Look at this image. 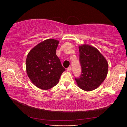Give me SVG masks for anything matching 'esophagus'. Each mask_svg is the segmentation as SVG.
Wrapping results in <instances>:
<instances>
[{"mask_svg":"<svg viewBox=\"0 0 127 127\" xmlns=\"http://www.w3.org/2000/svg\"><path fill=\"white\" fill-rule=\"evenodd\" d=\"M71 69H72V67H71V66H69V67H67V72H70V71L71 70Z\"/></svg>","mask_w":127,"mask_h":127,"instance_id":"obj_1","label":"esophagus"}]
</instances>
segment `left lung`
I'll return each mask as SVG.
<instances>
[{
  "mask_svg": "<svg viewBox=\"0 0 127 127\" xmlns=\"http://www.w3.org/2000/svg\"><path fill=\"white\" fill-rule=\"evenodd\" d=\"M79 49L81 73L79 78H75V80L81 89L93 91L106 77L108 64L101 53L90 45L83 44L79 46Z\"/></svg>",
  "mask_w": 127,
  "mask_h": 127,
  "instance_id": "1",
  "label": "left lung"
}]
</instances>
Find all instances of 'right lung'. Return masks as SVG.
Returning a JSON list of instances; mask_svg holds the SVG:
<instances>
[{
    "label": "right lung",
    "instance_id": "1",
    "mask_svg": "<svg viewBox=\"0 0 127 127\" xmlns=\"http://www.w3.org/2000/svg\"><path fill=\"white\" fill-rule=\"evenodd\" d=\"M59 41L50 39L40 43L27 55L26 69L34 86L48 90L58 84L65 69L56 55Z\"/></svg>",
    "mask_w": 127,
    "mask_h": 127
}]
</instances>
